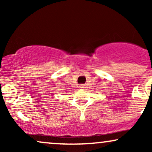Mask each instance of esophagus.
Here are the masks:
<instances>
[{
	"instance_id": "1",
	"label": "esophagus",
	"mask_w": 152,
	"mask_h": 152,
	"mask_svg": "<svg viewBox=\"0 0 152 152\" xmlns=\"http://www.w3.org/2000/svg\"><path fill=\"white\" fill-rule=\"evenodd\" d=\"M79 88H81V89H83V88H85V85H83V84L80 85V86H79Z\"/></svg>"
}]
</instances>
